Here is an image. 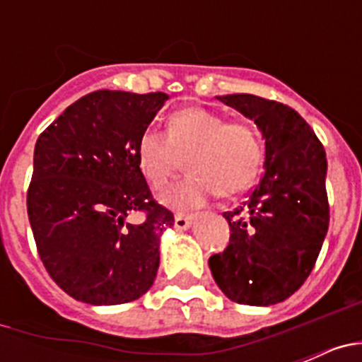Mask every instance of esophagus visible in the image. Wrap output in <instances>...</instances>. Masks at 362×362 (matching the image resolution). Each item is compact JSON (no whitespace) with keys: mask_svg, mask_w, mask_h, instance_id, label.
<instances>
[{"mask_svg":"<svg viewBox=\"0 0 362 362\" xmlns=\"http://www.w3.org/2000/svg\"><path fill=\"white\" fill-rule=\"evenodd\" d=\"M194 221H196V217L194 216H181V214H177V216H175V221H174V226L177 230H188Z\"/></svg>","mask_w":362,"mask_h":362,"instance_id":"34e87169","label":"esophagus"}]
</instances>
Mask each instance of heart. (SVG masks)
Listing matches in <instances>:
<instances>
[{"mask_svg":"<svg viewBox=\"0 0 362 362\" xmlns=\"http://www.w3.org/2000/svg\"><path fill=\"white\" fill-rule=\"evenodd\" d=\"M188 158L190 174L165 194L175 210L204 204L219 192L232 197L254 183L263 163L257 132L246 123H226L225 117L201 107L181 108L168 119V132L146 129L137 143V161L153 188L166 187Z\"/></svg>","mask_w":362,"mask_h":362,"instance_id":"heart-1","label":"heart"}]
</instances>
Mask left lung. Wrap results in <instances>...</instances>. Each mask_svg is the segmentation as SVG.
<instances>
[{"mask_svg":"<svg viewBox=\"0 0 362 362\" xmlns=\"http://www.w3.org/2000/svg\"><path fill=\"white\" fill-rule=\"evenodd\" d=\"M216 99L257 124L264 172L248 201L223 214L230 243L209 267L228 299L276 305L305 283L328 232L326 152L312 127L286 105L252 94Z\"/></svg>","mask_w":362,"mask_h":362,"instance_id":"8db88e82","label":"left lung"}]
</instances>
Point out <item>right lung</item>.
<instances>
[{"instance_id": "1", "label": "right lung", "mask_w": 362, "mask_h": 362, "mask_svg": "<svg viewBox=\"0 0 362 362\" xmlns=\"http://www.w3.org/2000/svg\"><path fill=\"white\" fill-rule=\"evenodd\" d=\"M166 99L92 92L37 137L28 221L45 268L76 300L123 305L153 284L174 216L152 199L137 143ZM134 211L146 214L137 226L126 221Z\"/></svg>"}]
</instances>
